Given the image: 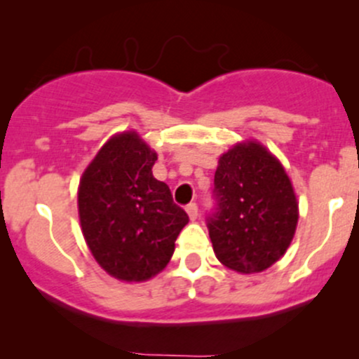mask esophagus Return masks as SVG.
Instances as JSON below:
<instances>
[{"mask_svg": "<svg viewBox=\"0 0 359 359\" xmlns=\"http://www.w3.org/2000/svg\"><path fill=\"white\" fill-rule=\"evenodd\" d=\"M185 211H187L189 217H191V221H196L197 216H199V208H197L196 203H191L185 208Z\"/></svg>", "mask_w": 359, "mask_h": 359, "instance_id": "esophagus-1", "label": "esophagus"}]
</instances>
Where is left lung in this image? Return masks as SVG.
Returning a JSON list of instances; mask_svg holds the SVG:
<instances>
[{"label": "left lung", "instance_id": "1", "mask_svg": "<svg viewBox=\"0 0 359 359\" xmlns=\"http://www.w3.org/2000/svg\"><path fill=\"white\" fill-rule=\"evenodd\" d=\"M216 211L209 238L224 266L259 273L283 257L299 221V204L285 168L258 142L234 145L214 174Z\"/></svg>", "mask_w": 359, "mask_h": 359}]
</instances>
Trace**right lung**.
<instances>
[{"instance_id": "add662e5", "label": "right lung", "mask_w": 359, "mask_h": 359, "mask_svg": "<svg viewBox=\"0 0 359 359\" xmlns=\"http://www.w3.org/2000/svg\"><path fill=\"white\" fill-rule=\"evenodd\" d=\"M155 160L137 131H125L102 145L79 182L84 240L102 269L125 282H143L165 269L189 222L168 185L151 174Z\"/></svg>"}]
</instances>
